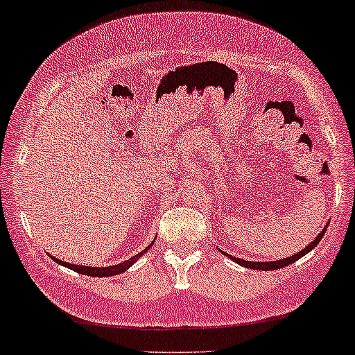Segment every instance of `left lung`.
<instances>
[{
	"instance_id": "obj_1",
	"label": "left lung",
	"mask_w": 355,
	"mask_h": 355,
	"mask_svg": "<svg viewBox=\"0 0 355 355\" xmlns=\"http://www.w3.org/2000/svg\"><path fill=\"white\" fill-rule=\"evenodd\" d=\"M327 228H329V225H325V227L322 228V232H320L318 235H316L315 240H311L310 243H308L304 249H301L300 252H296L295 255H289V257H284V259H279V261H266V262H254V261H243V259H239V257H234V255L230 254H225L227 257H230L232 261L237 262V264L242 266V268H247V269H257V270H276V269H281L284 268V266H289L293 264V262H296L298 259L303 257V255H306L310 250H313L316 245L320 243V240L323 239V235H325Z\"/></svg>"
}]
</instances>
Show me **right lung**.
I'll return each instance as SVG.
<instances>
[{"instance_id":"right-lung-1","label":"right lung","mask_w":355,"mask_h":355,"mask_svg":"<svg viewBox=\"0 0 355 355\" xmlns=\"http://www.w3.org/2000/svg\"><path fill=\"white\" fill-rule=\"evenodd\" d=\"M154 243V242H152ZM152 243L148 247H146V249L142 250V252H139L137 255H133V257L128 259V261H123L120 262V264H115V266H106V268H93V266H79V264H71V262H64L60 261V259L54 257V255H51L52 261L57 262V264L64 266V268H69L72 270H76V272L79 274H85V276H93V277H108V276H116V274H121L125 272L128 268H132L133 264H135L137 261H139L140 257H142L144 254L147 252L148 249L152 247Z\"/></svg>"}]
</instances>
